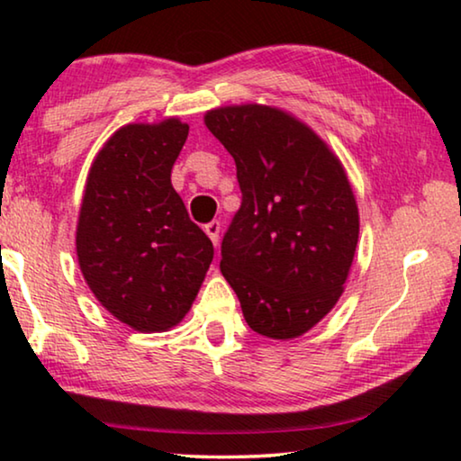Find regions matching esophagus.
Wrapping results in <instances>:
<instances>
[{"mask_svg": "<svg viewBox=\"0 0 461 461\" xmlns=\"http://www.w3.org/2000/svg\"><path fill=\"white\" fill-rule=\"evenodd\" d=\"M220 231H221V223L217 221V220H213V221H209L207 225H205V233L209 238H212V241L213 244L217 246L220 244Z\"/></svg>", "mask_w": 461, "mask_h": 461, "instance_id": "34e87169", "label": "esophagus"}]
</instances>
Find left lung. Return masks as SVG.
Listing matches in <instances>:
<instances>
[{"label":"left lung","instance_id":"left-lung-1","mask_svg":"<svg viewBox=\"0 0 461 461\" xmlns=\"http://www.w3.org/2000/svg\"><path fill=\"white\" fill-rule=\"evenodd\" d=\"M205 123L236 160L241 191L221 275L256 333L299 338L333 309L352 267V186L323 140L280 109L220 107Z\"/></svg>","mask_w":461,"mask_h":461}]
</instances>
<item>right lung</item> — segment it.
<instances>
[{
	"instance_id": "1",
	"label": "right lung",
	"mask_w": 461,
	"mask_h": 461,
	"mask_svg": "<svg viewBox=\"0 0 461 461\" xmlns=\"http://www.w3.org/2000/svg\"><path fill=\"white\" fill-rule=\"evenodd\" d=\"M189 136L178 120L130 123L89 170L77 256L93 294L136 331H165L191 309L213 244L170 185Z\"/></svg>"
}]
</instances>
